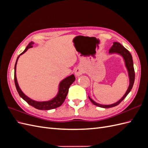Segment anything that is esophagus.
I'll return each mask as SVG.
<instances>
[{
    "label": "esophagus",
    "instance_id": "34e87169",
    "mask_svg": "<svg viewBox=\"0 0 148 148\" xmlns=\"http://www.w3.org/2000/svg\"><path fill=\"white\" fill-rule=\"evenodd\" d=\"M75 75L77 77H78V76L82 75L84 73V71L81 69V68H77L75 70Z\"/></svg>",
    "mask_w": 148,
    "mask_h": 148
}]
</instances>
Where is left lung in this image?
<instances>
[{"label":"left lung","mask_w":148,"mask_h":148,"mask_svg":"<svg viewBox=\"0 0 148 148\" xmlns=\"http://www.w3.org/2000/svg\"><path fill=\"white\" fill-rule=\"evenodd\" d=\"M109 53H117L123 57L125 62V65H126L128 71V75H129V78H130V85L126 93L125 94V95L121 98L118 102H115L112 104L102 105V104H97V103H96L92 99H91L90 97H89V100L91 101V102L94 105L100 107H102V108H110V107H115L116 106L119 105L120 103L122 102L125 97H126V96L128 95V94L132 90L133 84H134V82H135V70H134V67H133L132 56L131 55V53H130V52L126 48H125L120 43L117 42H114L113 46H112L111 48L109 49Z\"/></svg>","instance_id":"obj_1"}]
</instances>
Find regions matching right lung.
Returning <instances> with one entry per match:
<instances>
[{"label":"right lung","mask_w":148,"mask_h":148,"mask_svg":"<svg viewBox=\"0 0 148 148\" xmlns=\"http://www.w3.org/2000/svg\"><path fill=\"white\" fill-rule=\"evenodd\" d=\"M33 44L34 43L32 42H30L28 44V46L25 49V51L20 53V55L23 54V53L27 51L29 48L32 47ZM19 57L20 56L18 57L16 63H15V65L14 80H15V84L16 90L18 92L20 97L23 98V99L27 102L28 104L34 107V108L39 109V110H50V109H53L57 108V107H60L62 104H63V102L65 99L67 94H68L69 89L70 86V85L75 82V76L73 75H71V76H70V77L66 78L64 80H62L59 85V92H58V95L55 98H53V99H52L51 101H46V102H37V101H33L32 99H31L28 97L26 96L25 95H24V93L21 91L18 86V84L16 77V66L17 60L18 59Z\"/></svg>","instance_id":"right-lung-1"}]
</instances>
